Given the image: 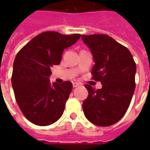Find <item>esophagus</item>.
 Listing matches in <instances>:
<instances>
[{
    "label": "esophagus",
    "mask_w": 150,
    "mask_h": 150,
    "mask_svg": "<svg viewBox=\"0 0 150 150\" xmlns=\"http://www.w3.org/2000/svg\"><path fill=\"white\" fill-rule=\"evenodd\" d=\"M79 85L80 84L79 83H73V88H76V87H78Z\"/></svg>",
    "instance_id": "1"
}]
</instances>
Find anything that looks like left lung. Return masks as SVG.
Wrapping results in <instances>:
<instances>
[{"mask_svg":"<svg viewBox=\"0 0 150 150\" xmlns=\"http://www.w3.org/2000/svg\"><path fill=\"white\" fill-rule=\"evenodd\" d=\"M93 54L92 79L101 89L86 84L88 96L83 103L86 118L98 126L112 125L125 116L134 93L136 63L127 47L106 34L82 35Z\"/></svg>","mask_w":150,"mask_h":150,"instance_id":"1","label":"left lung"}]
</instances>
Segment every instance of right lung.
<instances>
[{"label": "right lung", "mask_w": 150, "mask_h": 150, "mask_svg": "<svg viewBox=\"0 0 150 150\" xmlns=\"http://www.w3.org/2000/svg\"><path fill=\"white\" fill-rule=\"evenodd\" d=\"M80 36L43 32L16 55L12 74L15 99L25 118L34 125H50L62 116L72 83L65 81L50 84L49 76L53 66L61 62L64 49L75 44Z\"/></svg>", "instance_id": "add662e5"}]
</instances>
